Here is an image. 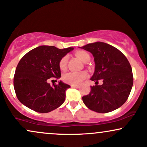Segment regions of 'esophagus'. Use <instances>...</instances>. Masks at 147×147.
Instances as JSON below:
<instances>
[{
	"label": "esophagus",
	"mask_w": 147,
	"mask_h": 147,
	"mask_svg": "<svg viewBox=\"0 0 147 147\" xmlns=\"http://www.w3.org/2000/svg\"><path fill=\"white\" fill-rule=\"evenodd\" d=\"M71 87H73V88H79L80 87L79 85H73V84H71Z\"/></svg>",
	"instance_id": "34e87169"
}]
</instances>
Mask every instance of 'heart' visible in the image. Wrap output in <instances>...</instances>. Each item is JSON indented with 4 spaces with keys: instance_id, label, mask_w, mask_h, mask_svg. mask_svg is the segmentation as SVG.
Here are the masks:
<instances>
[{
    "instance_id": "b5f03b06",
    "label": "heart",
    "mask_w": 147,
    "mask_h": 147,
    "mask_svg": "<svg viewBox=\"0 0 147 147\" xmlns=\"http://www.w3.org/2000/svg\"><path fill=\"white\" fill-rule=\"evenodd\" d=\"M76 56L78 57L83 62H86L90 59V56L86 52L84 51H78L76 52ZM68 57L67 56H65L61 59L59 62V67L61 70H65L67 67V65ZM88 76V73L85 71L78 72L70 71L65 74L63 76V80L65 83L69 84L77 85L80 84L81 82L86 78Z\"/></svg>"
}]
</instances>
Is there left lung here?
<instances>
[{
	"mask_svg": "<svg viewBox=\"0 0 147 147\" xmlns=\"http://www.w3.org/2000/svg\"><path fill=\"white\" fill-rule=\"evenodd\" d=\"M93 54L95 72L90 80L95 82L90 92L82 97L84 104L93 111L107 113L121 107L127 101L133 86L131 67L125 56L117 48L104 42L81 47ZM101 79L103 84L97 85Z\"/></svg>",
	"mask_w": 147,
	"mask_h": 147,
	"instance_id": "obj_1",
	"label": "left lung"
}]
</instances>
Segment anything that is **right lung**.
Listing matches in <instances>:
<instances>
[{
  "instance_id": "add662e5",
  "label": "right lung",
  "mask_w": 147,
  "mask_h": 147,
  "mask_svg": "<svg viewBox=\"0 0 147 147\" xmlns=\"http://www.w3.org/2000/svg\"><path fill=\"white\" fill-rule=\"evenodd\" d=\"M73 49L41 46L25 54L18 63L13 78L18 100L40 113H48L61 106L70 86L61 81L50 86L48 80L61 78L60 61Z\"/></svg>"
}]
</instances>
